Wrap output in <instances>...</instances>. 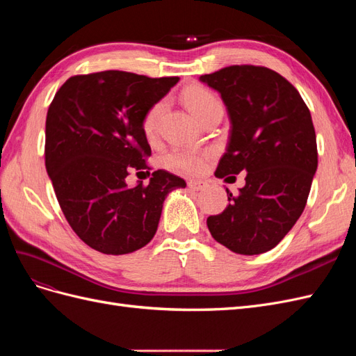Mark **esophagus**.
Wrapping results in <instances>:
<instances>
[{"mask_svg": "<svg viewBox=\"0 0 356 356\" xmlns=\"http://www.w3.org/2000/svg\"><path fill=\"white\" fill-rule=\"evenodd\" d=\"M208 187V182L200 181V179H190L188 181V188L193 191H200Z\"/></svg>", "mask_w": 356, "mask_h": 356, "instance_id": "obj_1", "label": "esophagus"}]
</instances>
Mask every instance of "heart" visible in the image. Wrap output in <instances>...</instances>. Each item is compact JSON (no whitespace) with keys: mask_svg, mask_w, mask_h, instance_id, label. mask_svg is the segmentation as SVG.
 I'll return each instance as SVG.
<instances>
[{"mask_svg":"<svg viewBox=\"0 0 356 356\" xmlns=\"http://www.w3.org/2000/svg\"><path fill=\"white\" fill-rule=\"evenodd\" d=\"M182 101H184L187 108L197 118V120H200L204 114H208L212 108H215V106L221 105L220 101L215 98L209 90L202 89V88H190L184 90V93H182ZM163 110H165V102H157L145 114L143 120V129H144V134L148 138H153L156 135L159 118L161 113H163ZM208 159H209L208 152L175 148L165 156V165L172 170L186 172V174H196V172H200L204 168Z\"/></svg>","mask_w":356,"mask_h":356,"instance_id":"obj_1","label":"heart"}]
</instances>
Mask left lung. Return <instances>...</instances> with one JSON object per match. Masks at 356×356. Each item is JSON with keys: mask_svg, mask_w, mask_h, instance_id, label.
<instances>
[{"mask_svg": "<svg viewBox=\"0 0 356 356\" xmlns=\"http://www.w3.org/2000/svg\"><path fill=\"white\" fill-rule=\"evenodd\" d=\"M221 95L230 136L215 175L246 172L245 187L207 220L212 238L230 251H270L303 213L318 149L312 115L297 89L264 67L233 65L200 75Z\"/></svg>", "mask_w": 356, "mask_h": 356, "instance_id": "1", "label": "left lung"}]
</instances>
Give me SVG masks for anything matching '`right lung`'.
<instances>
[{
  "label": "right lung",
  "mask_w": 356,
  "mask_h": 356,
  "mask_svg": "<svg viewBox=\"0 0 356 356\" xmlns=\"http://www.w3.org/2000/svg\"><path fill=\"white\" fill-rule=\"evenodd\" d=\"M178 80L124 71L74 75L49 106L47 174L72 230L96 251L122 255L145 246L166 196L187 186L163 169L153 172L148 186L126 182L131 172L149 169L143 120Z\"/></svg>",
  "instance_id": "add662e5"
}]
</instances>
